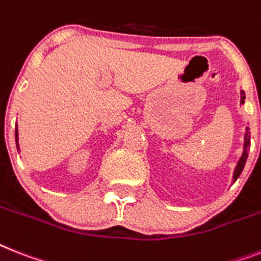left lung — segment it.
Masks as SVG:
<instances>
[{
  "label": "left lung",
  "instance_id": "1",
  "mask_svg": "<svg viewBox=\"0 0 261 261\" xmlns=\"http://www.w3.org/2000/svg\"><path fill=\"white\" fill-rule=\"evenodd\" d=\"M244 92H243L242 94V102H244ZM247 130H248V128H247ZM249 136L248 133L245 135V143H244V152H243L242 157H240V160H239L238 163V167H236V171H234V174H233V178L234 180H238V177L240 176V173H242V171L244 169V165H245V161H247V157H248V152H247V149L249 148Z\"/></svg>",
  "mask_w": 261,
  "mask_h": 261
}]
</instances>
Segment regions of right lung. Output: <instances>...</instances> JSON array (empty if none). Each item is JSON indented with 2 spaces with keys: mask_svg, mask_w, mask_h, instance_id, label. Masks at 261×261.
I'll list each match as a JSON object with an SVG mask.
<instances>
[{
  "mask_svg": "<svg viewBox=\"0 0 261 261\" xmlns=\"http://www.w3.org/2000/svg\"><path fill=\"white\" fill-rule=\"evenodd\" d=\"M16 141H17V130H16Z\"/></svg>",
  "mask_w": 261,
  "mask_h": 261,
  "instance_id": "1",
  "label": "right lung"
}]
</instances>
